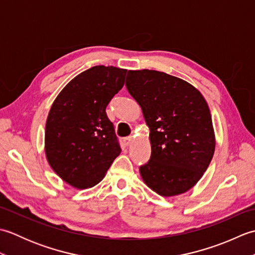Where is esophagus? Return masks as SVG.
I'll return each mask as SVG.
<instances>
[{"label": "esophagus", "instance_id": "obj_1", "mask_svg": "<svg viewBox=\"0 0 255 255\" xmlns=\"http://www.w3.org/2000/svg\"><path fill=\"white\" fill-rule=\"evenodd\" d=\"M133 141V137L132 136H128L126 138H124V143L126 145H130Z\"/></svg>", "mask_w": 255, "mask_h": 255}]
</instances>
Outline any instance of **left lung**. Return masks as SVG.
<instances>
[{"mask_svg": "<svg viewBox=\"0 0 255 255\" xmlns=\"http://www.w3.org/2000/svg\"><path fill=\"white\" fill-rule=\"evenodd\" d=\"M126 88L150 129L151 156L140 166L143 182L164 197L187 192L215 152L207 102L186 81L155 70L128 71Z\"/></svg>", "mask_w": 255, "mask_h": 255, "instance_id": "8db88e82", "label": "left lung"}]
</instances>
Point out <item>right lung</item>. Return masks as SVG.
<instances>
[{
    "instance_id": "obj_1",
    "label": "right lung",
    "mask_w": 255,
    "mask_h": 255,
    "mask_svg": "<svg viewBox=\"0 0 255 255\" xmlns=\"http://www.w3.org/2000/svg\"><path fill=\"white\" fill-rule=\"evenodd\" d=\"M126 69L95 66L64 86L48 114L45 151L52 170L75 188L96 185L121 147L108 103L122 90Z\"/></svg>"
}]
</instances>
